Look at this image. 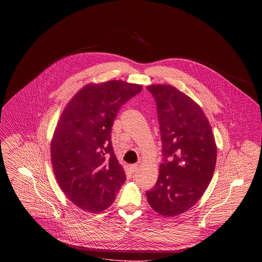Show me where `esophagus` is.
Instances as JSON below:
<instances>
[{"mask_svg":"<svg viewBox=\"0 0 262 262\" xmlns=\"http://www.w3.org/2000/svg\"><path fill=\"white\" fill-rule=\"evenodd\" d=\"M137 169H138V165H137V164L129 166V170H130L132 173H136L137 171Z\"/></svg>","mask_w":262,"mask_h":262,"instance_id":"esophagus-1","label":"esophagus"}]
</instances>
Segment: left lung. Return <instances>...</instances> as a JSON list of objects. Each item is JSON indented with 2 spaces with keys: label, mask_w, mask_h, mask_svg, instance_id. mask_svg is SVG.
I'll list each match as a JSON object with an SVG mask.
<instances>
[{
  "label": "left lung",
  "mask_w": 262,
  "mask_h": 262,
  "mask_svg": "<svg viewBox=\"0 0 262 262\" xmlns=\"http://www.w3.org/2000/svg\"><path fill=\"white\" fill-rule=\"evenodd\" d=\"M147 89L157 104L164 162L146 198L154 211L174 217L190 209L209 186L217 146L209 121L194 100L169 84Z\"/></svg>",
  "instance_id": "left-lung-1"
}]
</instances>
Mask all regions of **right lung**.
I'll use <instances>...</instances> for the list:
<instances>
[{
	"instance_id": "add662e5",
	"label": "right lung",
	"mask_w": 262,
	"mask_h": 262,
	"mask_svg": "<svg viewBox=\"0 0 262 262\" xmlns=\"http://www.w3.org/2000/svg\"><path fill=\"white\" fill-rule=\"evenodd\" d=\"M142 89L124 80L88 83L69 101L51 140V162L66 196L78 208L110 207L125 183L116 158L111 127L122 105Z\"/></svg>"
}]
</instances>
